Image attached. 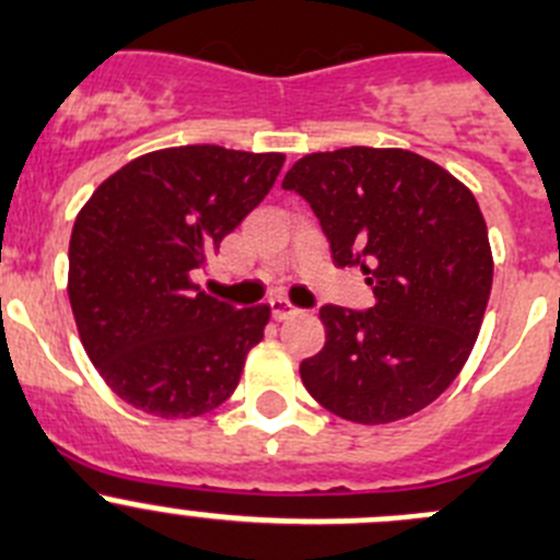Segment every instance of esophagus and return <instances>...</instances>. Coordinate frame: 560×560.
<instances>
[{
	"instance_id": "obj_1",
	"label": "esophagus",
	"mask_w": 560,
	"mask_h": 560,
	"mask_svg": "<svg viewBox=\"0 0 560 560\" xmlns=\"http://www.w3.org/2000/svg\"><path fill=\"white\" fill-rule=\"evenodd\" d=\"M270 312H273L276 320H287V317L298 315V306H292L284 298H273V301H270Z\"/></svg>"
}]
</instances>
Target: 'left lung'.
I'll return each instance as SVG.
<instances>
[{
	"instance_id": "left-lung-1",
	"label": "left lung",
	"mask_w": 560,
	"mask_h": 560,
	"mask_svg": "<svg viewBox=\"0 0 560 560\" xmlns=\"http://www.w3.org/2000/svg\"><path fill=\"white\" fill-rule=\"evenodd\" d=\"M284 190L306 198L334 265L359 268L373 306H323L326 345L301 362L312 398L342 420L386 425L442 395L472 353L492 292V248L472 192L404 149L306 154Z\"/></svg>"
}]
</instances>
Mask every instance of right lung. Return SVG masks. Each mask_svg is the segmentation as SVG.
<instances>
[{
  "instance_id": "1",
  "label": "right lung",
  "mask_w": 560,
  "mask_h": 560,
  "mask_svg": "<svg viewBox=\"0 0 560 560\" xmlns=\"http://www.w3.org/2000/svg\"><path fill=\"white\" fill-rule=\"evenodd\" d=\"M284 154L176 145L93 190L68 243V301L109 389L145 415L187 420L237 389L270 306L234 310L192 284L221 240L273 187Z\"/></svg>"
}]
</instances>
